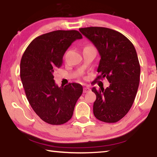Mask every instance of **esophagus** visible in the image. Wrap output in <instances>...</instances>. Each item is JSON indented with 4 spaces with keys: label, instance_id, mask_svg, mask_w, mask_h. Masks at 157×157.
Here are the masks:
<instances>
[{
    "label": "esophagus",
    "instance_id": "obj_1",
    "mask_svg": "<svg viewBox=\"0 0 157 157\" xmlns=\"http://www.w3.org/2000/svg\"><path fill=\"white\" fill-rule=\"evenodd\" d=\"M90 90V88L88 87V86H86V87H84V93H88V92H89Z\"/></svg>",
    "mask_w": 157,
    "mask_h": 157
}]
</instances>
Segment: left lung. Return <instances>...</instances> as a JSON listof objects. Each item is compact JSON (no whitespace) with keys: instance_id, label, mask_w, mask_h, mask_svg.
Listing matches in <instances>:
<instances>
[{"instance_id":"8db88e82","label":"left lung","mask_w":157,"mask_h":157,"mask_svg":"<svg viewBox=\"0 0 157 157\" xmlns=\"http://www.w3.org/2000/svg\"><path fill=\"white\" fill-rule=\"evenodd\" d=\"M79 31L97 49L101 60L96 79L106 78L105 89L92 91L97 96L93 105L95 117L112 123L122 119L134 102L140 79V65L133 44L124 35L104 27H87Z\"/></svg>"}]
</instances>
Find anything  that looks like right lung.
Masks as SVG:
<instances>
[{
    "label": "right lung",
    "mask_w": 157,
    "mask_h": 157,
    "mask_svg": "<svg viewBox=\"0 0 157 157\" xmlns=\"http://www.w3.org/2000/svg\"><path fill=\"white\" fill-rule=\"evenodd\" d=\"M82 39L77 30H55L33 39L23 54L20 78L28 101L39 118L48 124H63L71 118L83 92L77 83L58 87L53 73L63 64L73 41Z\"/></svg>",
    "instance_id": "1"
}]
</instances>
